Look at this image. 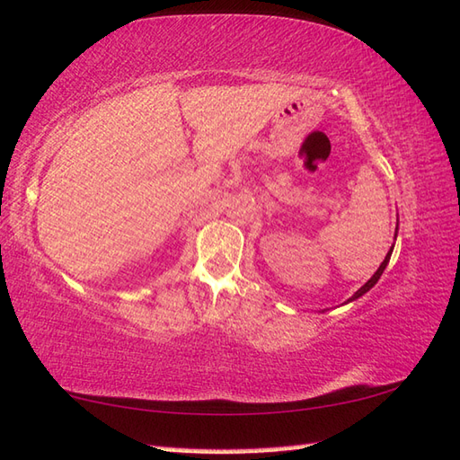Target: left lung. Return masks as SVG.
I'll list each match as a JSON object with an SVG mask.
<instances>
[{
  "label": "left lung",
  "mask_w": 460,
  "mask_h": 460,
  "mask_svg": "<svg viewBox=\"0 0 460 460\" xmlns=\"http://www.w3.org/2000/svg\"><path fill=\"white\" fill-rule=\"evenodd\" d=\"M390 254H392V249H390V252L386 254V259H384V262L380 264V269H378V270H376L375 274H372V279H370V280H368V282H367L365 286H362V288H360V290H358V292H357L355 296H352V297H350V300H357V297H360L362 294H367V292L370 290V288H372V286H375V284H376V282L380 280V276H382L384 269H386V264H388V261H390ZM350 300H349V302H350Z\"/></svg>",
  "instance_id": "8db88e82"
}]
</instances>
